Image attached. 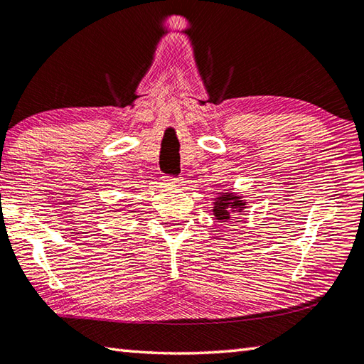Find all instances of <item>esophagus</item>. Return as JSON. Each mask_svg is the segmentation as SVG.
<instances>
[{
    "mask_svg": "<svg viewBox=\"0 0 364 364\" xmlns=\"http://www.w3.org/2000/svg\"><path fill=\"white\" fill-rule=\"evenodd\" d=\"M166 181L172 183V184H180L181 183L180 178H172V176H166Z\"/></svg>",
    "mask_w": 364,
    "mask_h": 364,
    "instance_id": "1",
    "label": "esophagus"
}]
</instances>
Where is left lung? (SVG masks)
<instances>
[{
	"label": "left lung",
	"mask_w": 364,
	"mask_h": 364,
	"mask_svg": "<svg viewBox=\"0 0 364 364\" xmlns=\"http://www.w3.org/2000/svg\"><path fill=\"white\" fill-rule=\"evenodd\" d=\"M215 216L218 220H229L235 211H241L245 208V203L240 197L232 194H220L215 203Z\"/></svg>",
	"instance_id": "obj_1"
}]
</instances>
